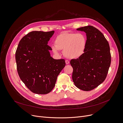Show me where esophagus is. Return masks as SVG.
Wrapping results in <instances>:
<instances>
[{"label": "esophagus", "mask_w": 123, "mask_h": 123, "mask_svg": "<svg viewBox=\"0 0 123 123\" xmlns=\"http://www.w3.org/2000/svg\"><path fill=\"white\" fill-rule=\"evenodd\" d=\"M65 63H66V64H68L69 63V61H68V60H66L65 61Z\"/></svg>", "instance_id": "obj_1"}]
</instances>
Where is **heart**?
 Masks as SVG:
<instances>
[{
    "instance_id": "1",
    "label": "heart",
    "mask_w": 123,
    "mask_h": 123,
    "mask_svg": "<svg viewBox=\"0 0 123 123\" xmlns=\"http://www.w3.org/2000/svg\"><path fill=\"white\" fill-rule=\"evenodd\" d=\"M86 37L81 33L64 32L59 34L52 45V52L59 54V50H63L64 56L69 59H77L85 53L86 47Z\"/></svg>"
}]
</instances>
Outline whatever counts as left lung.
<instances>
[{
  "label": "left lung",
  "mask_w": 123,
  "mask_h": 123,
  "mask_svg": "<svg viewBox=\"0 0 123 123\" xmlns=\"http://www.w3.org/2000/svg\"><path fill=\"white\" fill-rule=\"evenodd\" d=\"M86 36V47L80 58L70 61L73 68L72 78L78 89L90 91L106 79L111 63L109 44L103 34L92 26L77 29Z\"/></svg>",
  "instance_id": "obj_1"
}]
</instances>
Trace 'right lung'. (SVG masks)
Masks as SVG:
<instances>
[{
    "label": "right lung",
    "mask_w": 123,
    "mask_h": 123,
    "mask_svg": "<svg viewBox=\"0 0 123 123\" xmlns=\"http://www.w3.org/2000/svg\"><path fill=\"white\" fill-rule=\"evenodd\" d=\"M55 31H32L20 41L15 52L17 70L22 81L33 93L45 94L55 86L65 67L63 59L50 56L48 43Z\"/></svg>",
    "instance_id": "1"
}]
</instances>
